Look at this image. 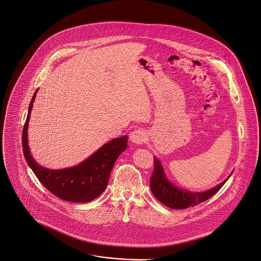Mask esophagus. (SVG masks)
<instances>
[{
    "mask_svg": "<svg viewBox=\"0 0 261 261\" xmlns=\"http://www.w3.org/2000/svg\"><path fill=\"white\" fill-rule=\"evenodd\" d=\"M130 140L138 145H141L143 143H145V141L147 140V135L145 130L143 129H136L133 132H131L130 134Z\"/></svg>",
    "mask_w": 261,
    "mask_h": 261,
    "instance_id": "esophagus-1",
    "label": "esophagus"
}]
</instances>
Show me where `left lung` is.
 <instances>
[{"instance_id":"8db88e82","label":"left lung","mask_w":261,"mask_h":261,"mask_svg":"<svg viewBox=\"0 0 261 261\" xmlns=\"http://www.w3.org/2000/svg\"><path fill=\"white\" fill-rule=\"evenodd\" d=\"M230 175L221 184L205 192H192L174 186L167 178L161 161L154 156V169L150 177V190L157 200L166 207L175 210H182L195 207L214 196L228 180Z\"/></svg>"}]
</instances>
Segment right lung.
<instances>
[{
    "label": "right lung",
    "mask_w": 261,
    "mask_h": 261,
    "mask_svg": "<svg viewBox=\"0 0 261 261\" xmlns=\"http://www.w3.org/2000/svg\"><path fill=\"white\" fill-rule=\"evenodd\" d=\"M37 91L29 105L22 134L23 152L26 162L39 181L57 198L71 203H88L95 200L106 190L110 173L117 158L127 148L128 136L112 139L91 156L72 167L50 169L41 166L34 160L28 145L30 114Z\"/></svg>",
    "instance_id": "add662e5"
}]
</instances>
